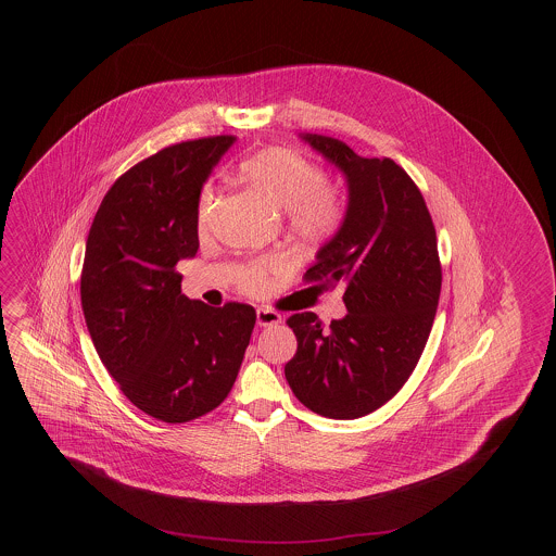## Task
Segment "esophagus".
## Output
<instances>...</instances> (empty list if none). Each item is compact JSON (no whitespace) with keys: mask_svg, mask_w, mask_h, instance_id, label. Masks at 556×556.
Returning <instances> with one entry per match:
<instances>
[{"mask_svg":"<svg viewBox=\"0 0 556 556\" xmlns=\"http://www.w3.org/2000/svg\"><path fill=\"white\" fill-rule=\"evenodd\" d=\"M280 320H282V317L271 308H258L256 311V325L258 327H269V325H276Z\"/></svg>","mask_w":556,"mask_h":556,"instance_id":"1","label":"esophagus"}]
</instances>
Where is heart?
Segmentation results:
<instances>
[{
    "label": "heart",
    "mask_w": 556,
    "mask_h": 556,
    "mask_svg": "<svg viewBox=\"0 0 556 556\" xmlns=\"http://www.w3.org/2000/svg\"><path fill=\"white\" fill-rule=\"evenodd\" d=\"M239 175L265 194L276 207L287 210L289 223L298 233L320 236L333 227L340 214V192L336 186L325 184V173L313 160L285 150L269 148L239 164ZM212 201V190L205 188L201 197L199 227H205V212ZM274 261H258L243 269L239 285L245 291H258L269 271L276 269Z\"/></svg>",
    "instance_id": "obj_1"
}]
</instances>
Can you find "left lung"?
Instances as JSON below:
<instances>
[{"label":"left lung","instance_id":"1","mask_svg":"<svg viewBox=\"0 0 556 556\" xmlns=\"http://www.w3.org/2000/svg\"><path fill=\"white\" fill-rule=\"evenodd\" d=\"M304 139L349 181L344 223L304 280L344 285L349 315L329 327L315 313L289 317L298 353L285 377L311 410L355 419L396 396L424 353L443 280L437 231L417 184L394 160L362 159L331 137Z\"/></svg>","mask_w":556,"mask_h":556}]
</instances>
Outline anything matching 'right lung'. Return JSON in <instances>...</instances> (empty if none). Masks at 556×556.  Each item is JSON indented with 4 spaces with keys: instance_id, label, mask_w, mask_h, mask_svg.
<instances>
[{
    "instance_id": "add662e5",
    "label": "right lung",
    "mask_w": 556,
    "mask_h": 556,
    "mask_svg": "<svg viewBox=\"0 0 556 556\" xmlns=\"http://www.w3.org/2000/svg\"><path fill=\"white\" fill-rule=\"evenodd\" d=\"M229 135L181 141L137 162L104 194L85 245L80 306L122 394L166 424L229 396L256 323L248 304L212 308L181 293L199 250V194Z\"/></svg>"
}]
</instances>
